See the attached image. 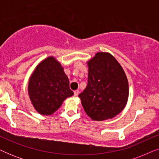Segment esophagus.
I'll return each mask as SVG.
<instances>
[{
  "mask_svg": "<svg viewBox=\"0 0 159 159\" xmlns=\"http://www.w3.org/2000/svg\"><path fill=\"white\" fill-rule=\"evenodd\" d=\"M79 93H80V91L78 90H75V92H74V94H75V96H77V95H79Z\"/></svg>",
  "mask_w": 159,
  "mask_h": 159,
  "instance_id": "1",
  "label": "esophagus"
}]
</instances>
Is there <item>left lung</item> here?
<instances>
[{
    "label": "left lung",
    "mask_w": 159,
    "mask_h": 159,
    "mask_svg": "<svg viewBox=\"0 0 159 159\" xmlns=\"http://www.w3.org/2000/svg\"><path fill=\"white\" fill-rule=\"evenodd\" d=\"M88 82L79 98L93 121L114 118L127 105L129 84L122 66L108 52H98L87 61Z\"/></svg>",
    "instance_id": "left-lung-1"
}]
</instances>
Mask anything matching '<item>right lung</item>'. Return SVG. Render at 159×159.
<instances>
[{
	"instance_id": "obj_1",
	"label": "right lung",
	"mask_w": 159,
	"mask_h": 159,
	"mask_svg": "<svg viewBox=\"0 0 159 159\" xmlns=\"http://www.w3.org/2000/svg\"><path fill=\"white\" fill-rule=\"evenodd\" d=\"M28 95L34 109L42 115H51L67 98L74 95L64 67L54 56L37 65L28 82Z\"/></svg>"
}]
</instances>
